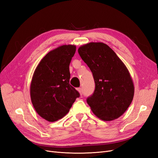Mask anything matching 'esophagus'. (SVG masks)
Masks as SVG:
<instances>
[{"mask_svg":"<svg viewBox=\"0 0 158 158\" xmlns=\"http://www.w3.org/2000/svg\"><path fill=\"white\" fill-rule=\"evenodd\" d=\"M77 90L78 91V92L80 93V95L82 94V88H77Z\"/></svg>","mask_w":158,"mask_h":158,"instance_id":"esophagus-1","label":"esophagus"}]
</instances>
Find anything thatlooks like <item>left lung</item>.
<instances>
[{
  "mask_svg": "<svg viewBox=\"0 0 158 158\" xmlns=\"http://www.w3.org/2000/svg\"><path fill=\"white\" fill-rule=\"evenodd\" d=\"M78 53L93 74L95 88L88 98L92 112L104 121L120 117L130 106L135 86L129 71L112 49L102 42H90Z\"/></svg>",
  "mask_w": 158,
  "mask_h": 158,
  "instance_id": "1",
  "label": "left lung"
}]
</instances>
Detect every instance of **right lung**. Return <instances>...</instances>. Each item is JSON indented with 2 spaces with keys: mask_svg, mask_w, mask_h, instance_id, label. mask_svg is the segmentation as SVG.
I'll list each match as a JSON object with an SVG mask.
<instances>
[{
  "mask_svg": "<svg viewBox=\"0 0 158 158\" xmlns=\"http://www.w3.org/2000/svg\"><path fill=\"white\" fill-rule=\"evenodd\" d=\"M76 48L74 45H63L49 51L33 73L30 84L31 103L37 114L49 122L64 117L80 96L69 83V65Z\"/></svg>",
  "mask_w": 158,
  "mask_h": 158,
  "instance_id": "right-lung-1",
  "label": "right lung"
}]
</instances>
